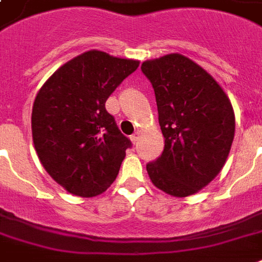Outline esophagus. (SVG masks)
I'll return each mask as SVG.
<instances>
[{
    "label": "esophagus",
    "mask_w": 262,
    "mask_h": 262,
    "mask_svg": "<svg viewBox=\"0 0 262 262\" xmlns=\"http://www.w3.org/2000/svg\"><path fill=\"white\" fill-rule=\"evenodd\" d=\"M139 137H140V132H136V133H133V135L130 136L132 143L137 144V141H139Z\"/></svg>",
    "instance_id": "34e87169"
}]
</instances>
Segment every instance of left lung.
<instances>
[{
    "label": "left lung",
    "instance_id": "1",
    "mask_svg": "<svg viewBox=\"0 0 262 262\" xmlns=\"http://www.w3.org/2000/svg\"><path fill=\"white\" fill-rule=\"evenodd\" d=\"M155 91L164 149L147 164L152 183L175 197L194 194L219 174L231 149L235 117L227 95L181 54L145 61Z\"/></svg>",
    "mask_w": 262,
    "mask_h": 262
}]
</instances>
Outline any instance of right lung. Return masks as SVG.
<instances>
[{
  "label": "right lung",
  "instance_id": "1",
  "mask_svg": "<svg viewBox=\"0 0 262 262\" xmlns=\"http://www.w3.org/2000/svg\"><path fill=\"white\" fill-rule=\"evenodd\" d=\"M139 61L92 50L71 59L43 84L31 117L40 163L69 193L94 197L118 175L132 141L106 110V100Z\"/></svg>",
  "mask_w": 262,
  "mask_h": 262
}]
</instances>
